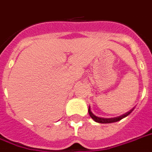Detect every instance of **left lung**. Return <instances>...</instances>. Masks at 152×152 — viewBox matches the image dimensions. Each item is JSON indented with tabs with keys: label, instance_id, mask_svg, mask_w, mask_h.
Instances as JSON below:
<instances>
[{
	"label": "left lung",
	"instance_id": "left-lung-1",
	"mask_svg": "<svg viewBox=\"0 0 152 152\" xmlns=\"http://www.w3.org/2000/svg\"><path fill=\"white\" fill-rule=\"evenodd\" d=\"M133 109H132L129 112L126 113L125 114H123V115H121V116H118V117H114V118H103V117H99V116H95L94 114L93 113L91 110H90V106L89 107V114L90 117L94 120V121L97 122V123H101V124H109V123H114V122H116V121H121V119L124 118L125 116H129V114L131 113Z\"/></svg>",
	"mask_w": 152,
	"mask_h": 152
}]
</instances>
